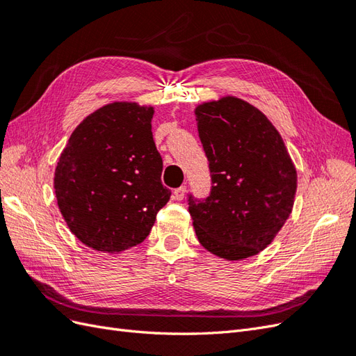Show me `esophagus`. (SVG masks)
<instances>
[{"mask_svg": "<svg viewBox=\"0 0 356 356\" xmlns=\"http://www.w3.org/2000/svg\"><path fill=\"white\" fill-rule=\"evenodd\" d=\"M186 191H187V187H186V186H181V187L175 188V190H174V197H175L177 200H182V199H184V196H186Z\"/></svg>", "mask_w": 356, "mask_h": 356, "instance_id": "34e87169", "label": "esophagus"}]
</instances>
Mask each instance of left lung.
<instances>
[{
    "label": "left lung",
    "mask_w": 356,
    "mask_h": 356,
    "mask_svg": "<svg viewBox=\"0 0 356 356\" xmlns=\"http://www.w3.org/2000/svg\"><path fill=\"white\" fill-rule=\"evenodd\" d=\"M211 191L188 193L199 242L227 260L255 255L273 241L294 204L297 172L275 126L255 106L222 98L196 108Z\"/></svg>",
    "instance_id": "1"
}]
</instances>
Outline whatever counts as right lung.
Instances as JSON below:
<instances>
[{
	"instance_id": "1",
	"label": "right lung",
	"mask_w": 356,
	"mask_h": 356,
	"mask_svg": "<svg viewBox=\"0 0 356 356\" xmlns=\"http://www.w3.org/2000/svg\"><path fill=\"white\" fill-rule=\"evenodd\" d=\"M154 110L129 102L105 105L75 127L55 170L62 217L96 251L141 243L170 190L152 132Z\"/></svg>"
}]
</instances>
